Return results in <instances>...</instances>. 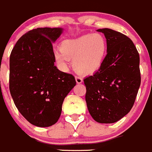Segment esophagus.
Instances as JSON below:
<instances>
[{
    "label": "esophagus",
    "instance_id": "1",
    "mask_svg": "<svg viewBox=\"0 0 152 152\" xmlns=\"http://www.w3.org/2000/svg\"><path fill=\"white\" fill-rule=\"evenodd\" d=\"M75 79H76V82L78 83V84H80V83H82L83 82V79H82L81 77H79V76H76Z\"/></svg>",
    "mask_w": 152,
    "mask_h": 152
}]
</instances>
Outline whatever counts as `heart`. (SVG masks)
I'll return each instance as SVG.
<instances>
[{
  "instance_id": "b5f03b06",
  "label": "heart",
  "mask_w": 152,
  "mask_h": 152,
  "mask_svg": "<svg viewBox=\"0 0 152 152\" xmlns=\"http://www.w3.org/2000/svg\"><path fill=\"white\" fill-rule=\"evenodd\" d=\"M59 50L54 53L58 64L65 67L66 59H73V69L79 74L86 76L100 69L106 58L107 42L100 34H85L76 38L64 39Z\"/></svg>"
}]
</instances>
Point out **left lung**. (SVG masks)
<instances>
[{
	"label": "left lung",
	"instance_id": "obj_1",
	"mask_svg": "<svg viewBox=\"0 0 152 152\" xmlns=\"http://www.w3.org/2000/svg\"><path fill=\"white\" fill-rule=\"evenodd\" d=\"M97 31L106 37L107 54L98 71L84 79L86 100L94 120L111 124L134 106L141 83L140 55L133 41L123 34L110 28Z\"/></svg>",
	"mask_w": 152,
	"mask_h": 152
}]
</instances>
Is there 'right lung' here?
<instances>
[{
	"label": "right lung",
	"instance_id": "1",
	"mask_svg": "<svg viewBox=\"0 0 152 152\" xmlns=\"http://www.w3.org/2000/svg\"><path fill=\"white\" fill-rule=\"evenodd\" d=\"M61 28H39L21 37L10 58V91L19 113L31 124L46 127L61 114L64 100L76 86L73 75L55 66L52 42Z\"/></svg>",
	"mask_w": 152,
	"mask_h": 152
}]
</instances>
